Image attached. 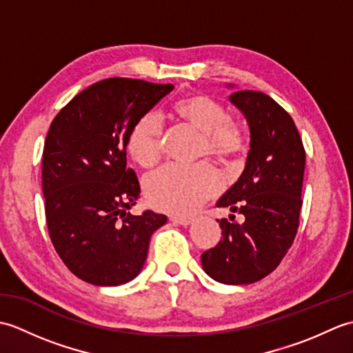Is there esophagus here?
<instances>
[{"instance_id":"esophagus-1","label":"esophagus","mask_w":353,"mask_h":353,"mask_svg":"<svg viewBox=\"0 0 353 353\" xmlns=\"http://www.w3.org/2000/svg\"><path fill=\"white\" fill-rule=\"evenodd\" d=\"M170 220L174 223V224H181V226H190V224L192 223V219H190V216H170Z\"/></svg>"}]
</instances>
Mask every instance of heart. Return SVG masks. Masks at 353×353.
Masks as SVG:
<instances>
[{
  "mask_svg": "<svg viewBox=\"0 0 353 353\" xmlns=\"http://www.w3.org/2000/svg\"><path fill=\"white\" fill-rule=\"evenodd\" d=\"M177 119L201 134L199 154L220 163H230L244 153L245 137L241 127L230 121L228 110L203 94L179 100ZM163 147V124L154 114H147L133 124L127 138V150L142 167L159 162ZM221 190V177L209 163L196 167L167 165L150 174L144 182L148 203L157 211L188 215Z\"/></svg>",
  "mask_w": 353,
  "mask_h": 353,
  "instance_id": "1",
  "label": "heart"
}]
</instances>
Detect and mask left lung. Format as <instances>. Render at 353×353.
I'll return each instance as SVG.
<instances>
[{
    "instance_id": "left-lung-1",
    "label": "left lung",
    "mask_w": 353,
    "mask_h": 353,
    "mask_svg": "<svg viewBox=\"0 0 353 353\" xmlns=\"http://www.w3.org/2000/svg\"><path fill=\"white\" fill-rule=\"evenodd\" d=\"M230 101L250 127V152L241 177L219 200L244 215L243 223L216 220L221 239L201 254L214 281L226 285L264 279L281 264L294 241L302 208L305 148L290 114L272 97L236 91Z\"/></svg>"
}]
</instances>
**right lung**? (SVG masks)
I'll list each match as a JSON object with an SVG mask.
<instances>
[{
    "label": "right lung",
    "instance_id": "right-lung-1",
    "mask_svg": "<svg viewBox=\"0 0 353 353\" xmlns=\"http://www.w3.org/2000/svg\"><path fill=\"white\" fill-rule=\"evenodd\" d=\"M174 86L112 77L77 94L52 119L42 154L47 228L59 256L79 279L100 287L132 281L152 234L167 216L127 212L139 182L127 168L133 124Z\"/></svg>",
    "mask_w": 353,
    "mask_h": 353
}]
</instances>
